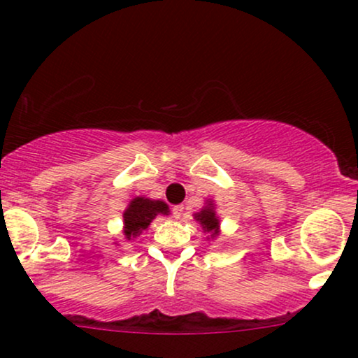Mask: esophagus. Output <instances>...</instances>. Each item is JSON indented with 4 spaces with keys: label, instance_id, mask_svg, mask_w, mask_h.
<instances>
[{
    "label": "esophagus",
    "instance_id": "34e87169",
    "mask_svg": "<svg viewBox=\"0 0 358 358\" xmlns=\"http://www.w3.org/2000/svg\"><path fill=\"white\" fill-rule=\"evenodd\" d=\"M183 205H175L173 208H171V215H173V218H176V220H180L183 216Z\"/></svg>",
    "mask_w": 358,
    "mask_h": 358
}]
</instances>
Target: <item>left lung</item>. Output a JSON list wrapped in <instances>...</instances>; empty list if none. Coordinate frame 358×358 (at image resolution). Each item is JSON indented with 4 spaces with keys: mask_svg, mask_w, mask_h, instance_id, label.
I'll list each match as a JSON object with an SVG mask.
<instances>
[{
    "mask_svg": "<svg viewBox=\"0 0 358 358\" xmlns=\"http://www.w3.org/2000/svg\"><path fill=\"white\" fill-rule=\"evenodd\" d=\"M196 220L201 223L203 229H205L206 233L211 234V238L218 236L220 221H218V216H216V213L213 211V208H210V206L203 208V210L196 215Z\"/></svg>",
    "mask_w": 358,
    "mask_h": 358,
    "instance_id": "1",
    "label": "left lung"
}]
</instances>
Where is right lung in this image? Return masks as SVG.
<instances>
[{
    "label": "right lung",
    "mask_w": 358,
    "mask_h": 358,
    "mask_svg": "<svg viewBox=\"0 0 358 358\" xmlns=\"http://www.w3.org/2000/svg\"><path fill=\"white\" fill-rule=\"evenodd\" d=\"M158 213H162V215H166V213H169V206H166L164 201H152L147 200V198H135L124 213L125 238L132 239L135 236H138L143 229L148 228V224L152 223V220L155 218Z\"/></svg>",
    "instance_id": "obj_1"
}]
</instances>
